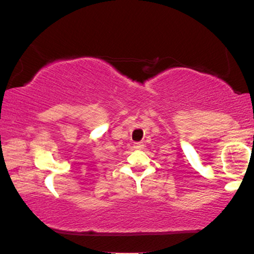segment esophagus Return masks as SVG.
Here are the masks:
<instances>
[{
	"label": "esophagus",
	"mask_w": 254,
	"mask_h": 254,
	"mask_svg": "<svg viewBox=\"0 0 254 254\" xmlns=\"http://www.w3.org/2000/svg\"><path fill=\"white\" fill-rule=\"evenodd\" d=\"M144 144L142 143V142H135L134 143V148L137 149V150H141V149H143Z\"/></svg>",
	"instance_id": "34e87169"
}]
</instances>
